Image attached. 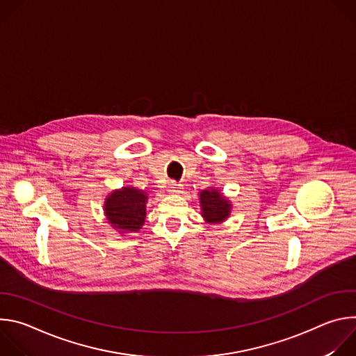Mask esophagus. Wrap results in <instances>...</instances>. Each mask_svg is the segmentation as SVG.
<instances>
[{
	"label": "esophagus",
	"mask_w": 356,
	"mask_h": 356,
	"mask_svg": "<svg viewBox=\"0 0 356 356\" xmlns=\"http://www.w3.org/2000/svg\"><path fill=\"white\" fill-rule=\"evenodd\" d=\"M183 191V186L180 183H176V181H172L169 184V193L170 194H180Z\"/></svg>",
	"instance_id": "esophagus-1"
}]
</instances>
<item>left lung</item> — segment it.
Listing matches in <instances>:
<instances>
[{
    "mask_svg": "<svg viewBox=\"0 0 356 356\" xmlns=\"http://www.w3.org/2000/svg\"><path fill=\"white\" fill-rule=\"evenodd\" d=\"M201 217L207 224H221L228 220L232 210V202L221 190L211 187L201 190L198 194Z\"/></svg>",
    "mask_w": 356,
    "mask_h": 356,
    "instance_id": "1",
    "label": "left lung"
}]
</instances>
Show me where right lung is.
Instances as JSON below:
<instances>
[{
    "instance_id": "1",
    "label": "right lung",
    "mask_w": 356,
    "mask_h": 356,
    "mask_svg": "<svg viewBox=\"0 0 356 356\" xmlns=\"http://www.w3.org/2000/svg\"><path fill=\"white\" fill-rule=\"evenodd\" d=\"M147 193L132 186L113 190L104 201V216L107 222L120 235L138 232L146 218Z\"/></svg>"
}]
</instances>
